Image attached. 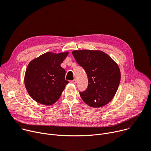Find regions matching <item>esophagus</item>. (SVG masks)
<instances>
[{
  "label": "esophagus",
  "instance_id": "34e87169",
  "mask_svg": "<svg viewBox=\"0 0 151 151\" xmlns=\"http://www.w3.org/2000/svg\"><path fill=\"white\" fill-rule=\"evenodd\" d=\"M70 83H71L72 84H76V79H73V80H72V81H70Z\"/></svg>",
  "mask_w": 151,
  "mask_h": 151
}]
</instances>
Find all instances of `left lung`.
I'll use <instances>...</instances> for the list:
<instances>
[{"mask_svg": "<svg viewBox=\"0 0 151 151\" xmlns=\"http://www.w3.org/2000/svg\"><path fill=\"white\" fill-rule=\"evenodd\" d=\"M72 54L88 78L87 89L79 92L83 101L93 107L109 103L114 97L121 79L118 65L108 55L99 50H75Z\"/></svg>", "mask_w": 151, "mask_h": 151, "instance_id": "1", "label": "left lung"}]
</instances>
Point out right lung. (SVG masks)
Returning <instances> with one entry per match:
<instances>
[{
    "instance_id": "add662e5",
    "label": "right lung",
    "mask_w": 151,
    "mask_h": 151,
    "mask_svg": "<svg viewBox=\"0 0 151 151\" xmlns=\"http://www.w3.org/2000/svg\"><path fill=\"white\" fill-rule=\"evenodd\" d=\"M68 52H47L30 62L24 82L28 94L40 104L50 106L56 102L68 83L61 64Z\"/></svg>"
}]
</instances>
